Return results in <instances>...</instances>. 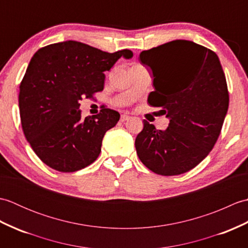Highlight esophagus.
I'll return each instance as SVG.
<instances>
[{"label":"esophagus","mask_w":248,"mask_h":248,"mask_svg":"<svg viewBox=\"0 0 248 248\" xmlns=\"http://www.w3.org/2000/svg\"><path fill=\"white\" fill-rule=\"evenodd\" d=\"M130 118V116H128V115H121V117H120V121L121 123H124V121H127L128 119Z\"/></svg>","instance_id":"obj_1"}]
</instances>
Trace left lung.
Segmentation results:
<instances>
[{
    "label": "left lung",
    "mask_w": 248,
    "mask_h": 248,
    "mask_svg": "<svg viewBox=\"0 0 248 248\" xmlns=\"http://www.w3.org/2000/svg\"><path fill=\"white\" fill-rule=\"evenodd\" d=\"M140 61L154 77L148 103L170 124L163 131L144 120L136 154L157 175H181L209 155L222 130L229 105L222 65L213 51L183 39L143 51Z\"/></svg>",
    "instance_id": "8db88e82"
}]
</instances>
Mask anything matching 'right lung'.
<instances>
[{"label": "right lung", "mask_w": 248, "mask_h": 248, "mask_svg": "<svg viewBox=\"0 0 248 248\" xmlns=\"http://www.w3.org/2000/svg\"><path fill=\"white\" fill-rule=\"evenodd\" d=\"M132 51L108 53L75 40L39 49L31 57L20 84L19 108L23 133L45 164L73 172L97 160L104 134L120 115L102 108L82 118V98L103 91L105 71Z\"/></svg>", "instance_id": "obj_1"}]
</instances>
